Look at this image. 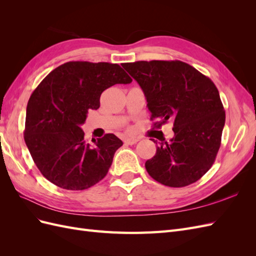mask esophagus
<instances>
[{
	"label": "esophagus",
	"mask_w": 256,
	"mask_h": 256,
	"mask_svg": "<svg viewBox=\"0 0 256 256\" xmlns=\"http://www.w3.org/2000/svg\"><path fill=\"white\" fill-rule=\"evenodd\" d=\"M138 141V138H124V143L127 145H134Z\"/></svg>",
	"instance_id": "1"
}]
</instances>
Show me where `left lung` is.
Masks as SVG:
<instances>
[{
	"mask_svg": "<svg viewBox=\"0 0 256 256\" xmlns=\"http://www.w3.org/2000/svg\"><path fill=\"white\" fill-rule=\"evenodd\" d=\"M140 85L160 128L174 122V136L157 146L145 162L158 182L180 188L196 182L214 164L226 122L218 88L194 67L180 60H138L122 64ZM156 143V141H154Z\"/></svg>",
	"mask_w": 256,
	"mask_h": 256,
	"instance_id": "8db88e82",
	"label": "left lung"
}]
</instances>
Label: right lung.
<instances>
[{"instance_id":"add662e5","label":"right lung","mask_w":256,"mask_h":256,"mask_svg":"<svg viewBox=\"0 0 256 256\" xmlns=\"http://www.w3.org/2000/svg\"><path fill=\"white\" fill-rule=\"evenodd\" d=\"M132 82L118 64L68 62L52 70L30 95L24 141L36 166L49 182L84 190L106 175L122 145L113 134L85 142L81 125L100 95L115 84Z\"/></svg>"}]
</instances>
